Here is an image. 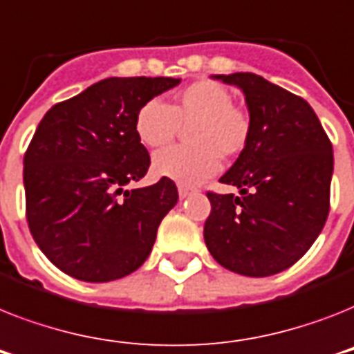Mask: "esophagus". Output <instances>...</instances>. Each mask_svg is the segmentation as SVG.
I'll return each instance as SVG.
<instances>
[{"label":"esophagus","mask_w":354,"mask_h":354,"mask_svg":"<svg viewBox=\"0 0 354 354\" xmlns=\"http://www.w3.org/2000/svg\"><path fill=\"white\" fill-rule=\"evenodd\" d=\"M192 191H194L192 187H187V185H183V183H178V194H180V198H187Z\"/></svg>","instance_id":"esophagus-1"}]
</instances>
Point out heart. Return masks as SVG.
Returning <instances> with one entry per match:
<instances>
[{
	"mask_svg": "<svg viewBox=\"0 0 354 354\" xmlns=\"http://www.w3.org/2000/svg\"><path fill=\"white\" fill-rule=\"evenodd\" d=\"M192 145L158 152L152 162L156 174L185 185L200 183L216 174L222 156H236L251 134L249 116L232 105V94L214 82H196L178 94L169 107L151 100L138 111L136 134L151 149L165 147L178 136L180 127H189Z\"/></svg>",
	"mask_w": 354,
	"mask_h": 354,
	"instance_id": "b5f03b06",
	"label": "heart"
}]
</instances>
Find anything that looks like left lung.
<instances>
[{"label":"left lung","mask_w":354,"mask_h":354,"mask_svg":"<svg viewBox=\"0 0 354 354\" xmlns=\"http://www.w3.org/2000/svg\"><path fill=\"white\" fill-rule=\"evenodd\" d=\"M212 77L242 88L251 134L220 178L240 196L207 192L205 245L229 271L271 277L297 263L326 225L333 145L304 97L252 73Z\"/></svg>","instance_id":"left-lung-1"}]
</instances>
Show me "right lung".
Here are the masks:
<instances>
[{"label":"right lung","instance_id":"obj_1","mask_svg":"<svg viewBox=\"0 0 354 354\" xmlns=\"http://www.w3.org/2000/svg\"><path fill=\"white\" fill-rule=\"evenodd\" d=\"M176 77H107L56 103L23 158L27 222L54 266L83 281L134 272L151 254L158 227L178 202L163 176L140 182L151 156L136 134L138 111L176 87Z\"/></svg>","mask_w":354,"mask_h":354}]
</instances>
